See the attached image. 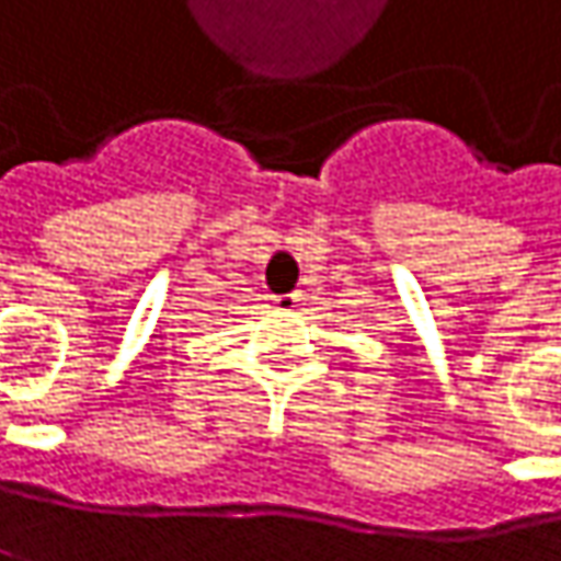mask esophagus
I'll return each instance as SVG.
<instances>
[{
	"mask_svg": "<svg viewBox=\"0 0 561 561\" xmlns=\"http://www.w3.org/2000/svg\"><path fill=\"white\" fill-rule=\"evenodd\" d=\"M300 306V297L297 294H280V297H274V309H280V312H290V309H297Z\"/></svg>",
	"mask_w": 561,
	"mask_h": 561,
	"instance_id": "esophagus-1",
	"label": "esophagus"
}]
</instances>
